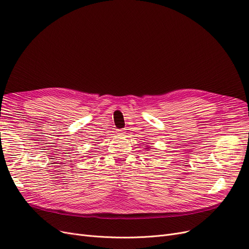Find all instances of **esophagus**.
<instances>
[{"mask_svg":"<svg viewBox=\"0 0 249 249\" xmlns=\"http://www.w3.org/2000/svg\"><path fill=\"white\" fill-rule=\"evenodd\" d=\"M117 132H118V134H119V135H124V134H125V129H119V130H117Z\"/></svg>","mask_w":249,"mask_h":249,"instance_id":"1","label":"esophagus"}]
</instances>
